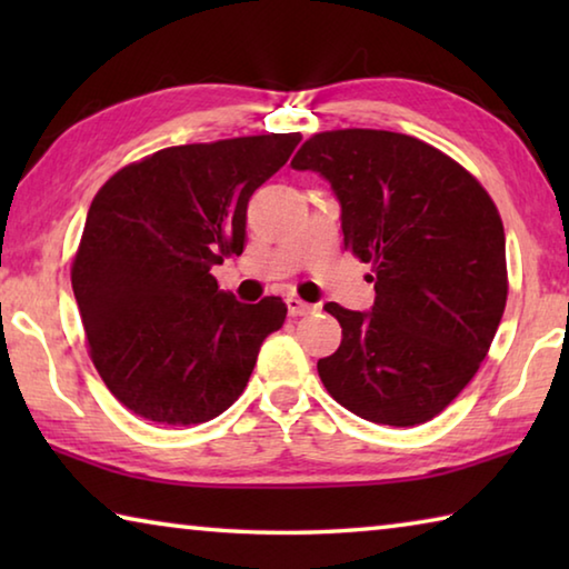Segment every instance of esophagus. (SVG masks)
I'll use <instances>...</instances> for the list:
<instances>
[{
  "label": "esophagus",
  "instance_id": "1",
  "mask_svg": "<svg viewBox=\"0 0 569 569\" xmlns=\"http://www.w3.org/2000/svg\"><path fill=\"white\" fill-rule=\"evenodd\" d=\"M286 306H288V313H291V316H306V313L313 311V306L301 301V298H298V296H288L286 298Z\"/></svg>",
  "mask_w": 569,
  "mask_h": 569
}]
</instances>
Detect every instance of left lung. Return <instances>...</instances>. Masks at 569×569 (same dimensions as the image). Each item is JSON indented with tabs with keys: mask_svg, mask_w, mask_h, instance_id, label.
Here are the masks:
<instances>
[{
	"mask_svg": "<svg viewBox=\"0 0 569 569\" xmlns=\"http://www.w3.org/2000/svg\"><path fill=\"white\" fill-rule=\"evenodd\" d=\"M331 182L343 246L371 263V311L326 303L341 346L319 361L356 417L413 427L475 377L507 303L505 228L475 176L411 134L331 130L291 160Z\"/></svg>",
	"mask_w": 569,
	"mask_h": 569,
	"instance_id": "left-lung-1",
	"label": "left lung"
}]
</instances>
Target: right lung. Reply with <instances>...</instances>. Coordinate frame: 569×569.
<instances>
[{
  "instance_id": "right-lung-1",
  "label": "right lung",
  "mask_w": 569,
  "mask_h": 569,
  "mask_svg": "<svg viewBox=\"0 0 569 569\" xmlns=\"http://www.w3.org/2000/svg\"><path fill=\"white\" fill-rule=\"evenodd\" d=\"M301 134L176 146L124 166L94 196L72 291L94 369L138 417L190 427L223 413L286 303H240L213 266L246 246L248 200Z\"/></svg>"
}]
</instances>
